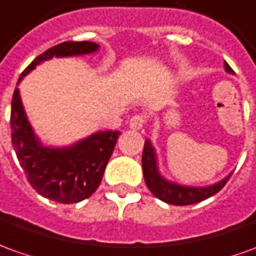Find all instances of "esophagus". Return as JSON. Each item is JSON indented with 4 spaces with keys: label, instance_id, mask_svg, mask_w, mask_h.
Wrapping results in <instances>:
<instances>
[{
    "label": "esophagus",
    "instance_id": "obj_1",
    "mask_svg": "<svg viewBox=\"0 0 256 256\" xmlns=\"http://www.w3.org/2000/svg\"><path fill=\"white\" fill-rule=\"evenodd\" d=\"M145 124V117L144 116H134L130 120V128L131 130H140Z\"/></svg>",
    "mask_w": 256,
    "mask_h": 256
}]
</instances>
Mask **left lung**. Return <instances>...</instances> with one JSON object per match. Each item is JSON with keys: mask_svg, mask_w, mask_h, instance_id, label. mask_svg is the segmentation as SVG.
<instances>
[{"mask_svg": "<svg viewBox=\"0 0 256 256\" xmlns=\"http://www.w3.org/2000/svg\"><path fill=\"white\" fill-rule=\"evenodd\" d=\"M224 70L227 74H234V71L227 62H224ZM142 170H144L146 185L150 190L152 194L166 204L177 206L194 205V204H198L200 200L210 198L224 186L226 182L228 181L232 174V172H230L227 177L220 180L219 182L208 185V186H190V185H181L168 181L162 176V172L158 170L156 149L152 145L149 139H146L145 146H144Z\"/></svg>", "mask_w": 256, "mask_h": 256, "instance_id": "obj_1", "label": "left lung"}]
</instances>
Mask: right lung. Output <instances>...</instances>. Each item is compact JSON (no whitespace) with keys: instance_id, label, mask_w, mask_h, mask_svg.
Here are the masks:
<instances>
[{"instance_id":"1","label":"right lung","mask_w":256,"mask_h":256,"mask_svg":"<svg viewBox=\"0 0 256 256\" xmlns=\"http://www.w3.org/2000/svg\"><path fill=\"white\" fill-rule=\"evenodd\" d=\"M98 47L92 42L57 44L32 61L22 72L18 84L43 61L52 57L88 56L96 52ZM10 131L12 145L28 181L42 196L60 204H76L98 190L121 135L120 131H98L74 145L62 148L43 145L28 120L18 88L12 98Z\"/></svg>"}]
</instances>
